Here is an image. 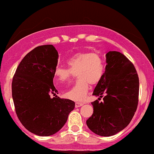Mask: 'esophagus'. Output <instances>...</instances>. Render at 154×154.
<instances>
[{"label":"esophagus","mask_w":154,"mask_h":154,"mask_svg":"<svg viewBox=\"0 0 154 154\" xmlns=\"http://www.w3.org/2000/svg\"><path fill=\"white\" fill-rule=\"evenodd\" d=\"M84 103H80V102H76V103H75V106L78 108V107H80L82 106H83Z\"/></svg>","instance_id":"34e87169"}]
</instances>
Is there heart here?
<instances>
[{"instance_id":"b5f03b06","label":"heart","mask_w":154,"mask_h":154,"mask_svg":"<svg viewBox=\"0 0 154 154\" xmlns=\"http://www.w3.org/2000/svg\"><path fill=\"white\" fill-rule=\"evenodd\" d=\"M68 67L57 65L54 70L57 83L70 80L77 74L78 82L64 94V97L75 101L85 99L90 84L96 85L100 82L104 73L103 60L99 54L92 52H79L67 60Z\"/></svg>"}]
</instances>
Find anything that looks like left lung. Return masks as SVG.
Returning a JSON list of instances; mask_svg holds the SVG:
<instances>
[{
    "label": "left lung",
    "instance_id": "1",
    "mask_svg": "<svg viewBox=\"0 0 154 154\" xmlns=\"http://www.w3.org/2000/svg\"><path fill=\"white\" fill-rule=\"evenodd\" d=\"M106 65L93 95L104 96L103 102H92L93 114L87 120L97 135L109 137L122 131L133 118L139 102V77L133 63L123 54L109 51Z\"/></svg>",
    "mask_w": 154,
    "mask_h": 154
}]
</instances>
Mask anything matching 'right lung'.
Instances as JSON below:
<instances>
[{"label": "right lung", "mask_w": 154, "mask_h": 154, "mask_svg": "<svg viewBox=\"0 0 154 154\" xmlns=\"http://www.w3.org/2000/svg\"><path fill=\"white\" fill-rule=\"evenodd\" d=\"M58 52L52 45L37 46L28 53L13 76L12 98L23 125L38 136H51L67 122L75 102L56 95L54 70ZM58 94V93H57Z\"/></svg>", "instance_id": "add662e5"}]
</instances>
